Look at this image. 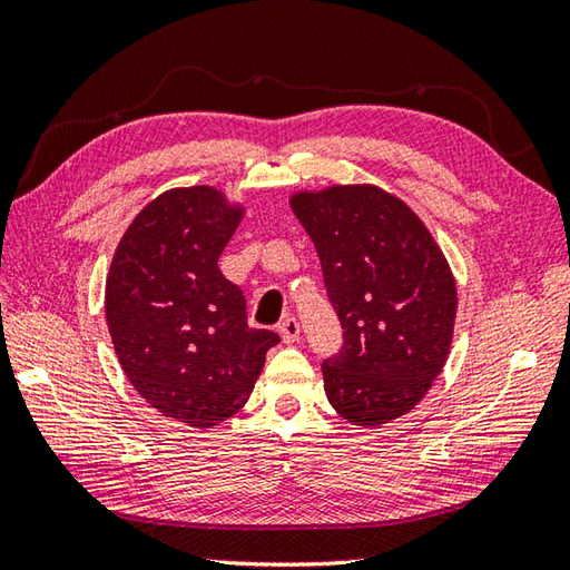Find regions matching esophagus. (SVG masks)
<instances>
[{"label":"esophagus","instance_id":"1","mask_svg":"<svg viewBox=\"0 0 570 570\" xmlns=\"http://www.w3.org/2000/svg\"><path fill=\"white\" fill-rule=\"evenodd\" d=\"M278 333H282V341H284L286 345H292V343L298 341L301 325H298L296 318H284L282 325H278Z\"/></svg>","mask_w":570,"mask_h":570}]
</instances>
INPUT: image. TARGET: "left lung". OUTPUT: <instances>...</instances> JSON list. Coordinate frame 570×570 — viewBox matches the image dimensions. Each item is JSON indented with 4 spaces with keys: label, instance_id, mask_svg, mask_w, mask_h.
<instances>
[{
    "label": "left lung",
    "instance_id": "left-lung-1",
    "mask_svg": "<svg viewBox=\"0 0 570 570\" xmlns=\"http://www.w3.org/2000/svg\"><path fill=\"white\" fill-rule=\"evenodd\" d=\"M316 245L343 325L323 362L325 396L355 426L409 414L439 377L453 341L455 278L419 215L377 186L292 196Z\"/></svg>",
    "mask_w": 570,
    "mask_h": 570
}]
</instances>
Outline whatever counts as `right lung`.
I'll return each mask as SVG.
<instances>
[{
	"label": "right lung",
	"instance_id": "right-lung-1",
	"mask_svg": "<svg viewBox=\"0 0 570 570\" xmlns=\"http://www.w3.org/2000/svg\"><path fill=\"white\" fill-rule=\"evenodd\" d=\"M242 215L213 186L166 190L131 220L107 274L119 365L154 409L188 426L237 414L278 343L249 328L242 288L217 266Z\"/></svg>",
	"mask_w": 570,
	"mask_h": 570
}]
</instances>
